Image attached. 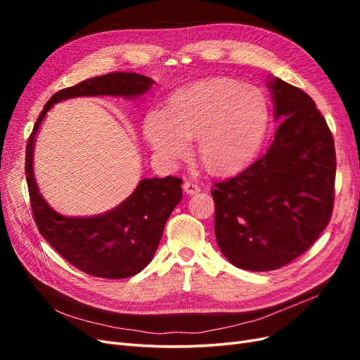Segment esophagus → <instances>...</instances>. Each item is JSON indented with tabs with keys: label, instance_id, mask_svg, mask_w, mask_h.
I'll use <instances>...</instances> for the list:
<instances>
[{
	"label": "esophagus",
	"instance_id": "obj_1",
	"mask_svg": "<svg viewBox=\"0 0 360 360\" xmlns=\"http://www.w3.org/2000/svg\"><path fill=\"white\" fill-rule=\"evenodd\" d=\"M183 189H184V192L186 193H189V195H192V193H197V192H200V186L195 181H192V180H186L183 183Z\"/></svg>",
	"mask_w": 360,
	"mask_h": 360
}]
</instances>
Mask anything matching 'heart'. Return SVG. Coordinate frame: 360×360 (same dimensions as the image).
I'll use <instances>...</instances> for the list:
<instances>
[{
	"mask_svg": "<svg viewBox=\"0 0 360 360\" xmlns=\"http://www.w3.org/2000/svg\"><path fill=\"white\" fill-rule=\"evenodd\" d=\"M267 123L263 91L228 76H214L180 86L167 108H151L143 130L155 153L169 162L188 156L191 138L197 136L202 167L225 174L255 155Z\"/></svg>",
	"mask_w": 360,
	"mask_h": 360,
	"instance_id": "obj_1",
	"label": "heart"
}]
</instances>
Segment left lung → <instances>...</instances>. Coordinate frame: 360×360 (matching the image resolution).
Returning a JSON list of instances; mask_svg holds the SVG:
<instances>
[{"label":"left lung","mask_w":360,"mask_h":360,"mask_svg":"<svg viewBox=\"0 0 360 360\" xmlns=\"http://www.w3.org/2000/svg\"><path fill=\"white\" fill-rule=\"evenodd\" d=\"M269 89L281 120L269 148L212 191L217 246L231 264L252 271L307 252L335 201V143L324 117L297 86L274 78Z\"/></svg>","instance_id":"8db88e82"}]
</instances>
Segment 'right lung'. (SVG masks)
I'll return each instance as SVG.
<instances>
[{
	"mask_svg": "<svg viewBox=\"0 0 360 360\" xmlns=\"http://www.w3.org/2000/svg\"><path fill=\"white\" fill-rule=\"evenodd\" d=\"M153 79L138 73L114 72L85 79L53 94L32 127L25 150L30 202L40 234L72 266L106 279L139 274L153 258L163 228L181 198V179H144L127 200L111 212L90 217H68L51 209L39 193L32 172V148L41 120L53 103L78 96L138 97Z\"/></svg>",
	"mask_w": 360,
	"mask_h": 360,
	"instance_id": "1",
	"label": "right lung"
}]
</instances>
